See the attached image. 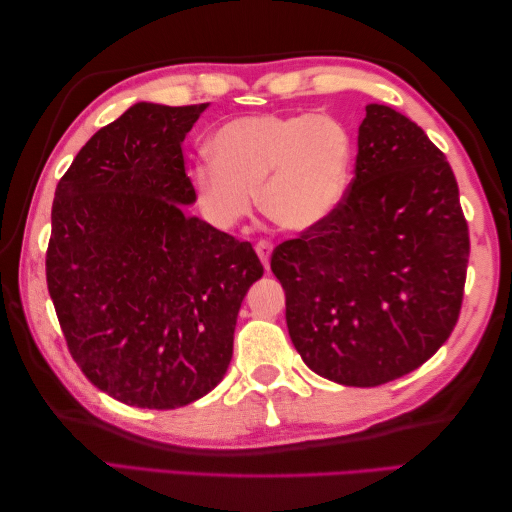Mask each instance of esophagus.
Instances as JSON below:
<instances>
[{
  "instance_id": "esophagus-1",
  "label": "esophagus",
  "mask_w": 512,
  "mask_h": 512,
  "mask_svg": "<svg viewBox=\"0 0 512 512\" xmlns=\"http://www.w3.org/2000/svg\"><path fill=\"white\" fill-rule=\"evenodd\" d=\"M255 253H257L259 259H262L264 268H268L270 266V253H273V244H270L268 239H259L257 246H255Z\"/></svg>"
}]
</instances>
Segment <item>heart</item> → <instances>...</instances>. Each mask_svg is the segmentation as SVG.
I'll use <instances>...</instances> for the list:
<instances>
[{
    "label": "heart",
    "instance_id": "1",
    "mask_svg": "<svg viewBox=\"0 0 512 512\" xmlns=\"http://www.w3.org/2000/svg\"><path fill=\"white\" fill-rule=\"evenodd\" d=\"M211 158L191 171L206 220L233 228L253 209L277 226L306 231L323 222L350 184L354 138L330 114H259L222 125Z\"/></svg>",
    "mask_w": 512,
    "mask_h": 512
}]
</instances>
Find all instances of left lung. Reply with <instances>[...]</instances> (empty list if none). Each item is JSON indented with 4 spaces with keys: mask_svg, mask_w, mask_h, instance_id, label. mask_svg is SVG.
I'll use <instances>...</instances> for the list:
<instances>
[{
    "mask_svg": "<svg viewBox=\"0 0 512 512\" xmlns=\"http://www.w3.org/2000/svg\"><path fill=\"white\" fill-rule=\"evenodd\" d=\"M469 253L447 158L407 116L374 103L341 204L279 244L270 268L286 292L290 339L312 372L376 387L449 339Z\"/></svg>",
    "mask_w": 512,
    "mask_h": 512,
    "instance_id": "1",
    "label": "left lung"
}]
</instances>
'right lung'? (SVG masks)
<instances>
[{"instance_id": "right-lung-1", "label": "right lung", "mask_w": 512, "mask_h": 512, "mask_svg": "<svg viewBox=\"0 0 512 512\" xmlns=\"http://www.w3.org/2000/svg\"><path fill=\"white\" fill-rule=\"evenodd\" d=\"M209 107L136 103L72 160L52 202L48 292L68 350L107 396L176 409L220 383L264 266L195 200L182 140Z\"/></svg>"}]
</instances>
